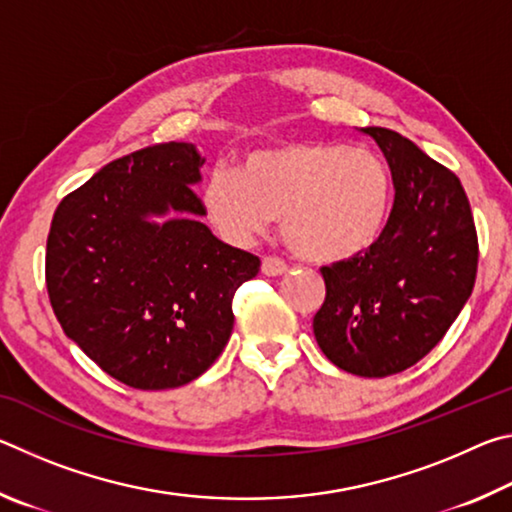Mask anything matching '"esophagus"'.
Masks as SVG:
<instances>
[{
	"instance_id": "1",
	"label": "esophagus",
	"mask_w": 512,
	"mask_h": 512,
	"mask_svg": "<svg viewBox=\"0 0 512 512\" xmlns=\"http://www.w3.org/2000/svg\"><path fill=\"white\" fill-rule=\"evenodd\" d=\"M287 271H289V266L284 264L280 257H271V255H268V257H264V259H262V273H264V275H268V277L284 275Z\"/></svg>"
}]
</instances>
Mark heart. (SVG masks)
<instances>
[{"label": "heart", "instance_id": "heart-1", "mask_svg": "<svg viewBox=\"0 0 512 512\" xmlns=\"http://www.w3.org/2000/svg\"><path fill=\"white\" fill-rule=\"evenodd\" d=\"M391 171L368 146L293 142L250 151L241 167L216 164L201 203L223 239L250 244L280 216L293 253L341 262L368 250L386 228Z\"/></svg>", "mask_w": 512, "mask_h": 512}]
</instances>
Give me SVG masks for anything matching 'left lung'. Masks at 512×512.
I'll list each match as a JSON object with an SVG mask.
<instances>
[{"label":"left lung","instance_id":"left-lung-1","mask_svg":"<svg viewBox=\"0 0 512 512\" xmlns=\"http://www.w3.org/2000/svg\"><path fill=\"white\" fill-rule=\"evenodd\" d=\"M391 167L395 201L363 253L323 266L314 336L325 357L359 377H388L436 348L472 296L479 239L456 173L391 128L368 126Z\"/></svg>","mask_w":512,"mask_h":512}]
</instances>
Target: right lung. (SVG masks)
I'll list each match as a JSON object with an SVG mask.
<instances>
[{"label":"right lung","mask_w":512,"mask_h":512,"mask_svg":"<svg viewBox=\"0 0 512 512\" xmlns=\"http://www.w3.org/2000/svg\"><path fill=\"white\" fill-rule=\"evenodd\" d=\"M203 162L187 142L146 146L94 173L51 219L45 277L60 327L140 391L201 377L232 334L235 291L259 273V257L198 221ZM169 209L181 219H145Z\"/></svg>","instance_id":"1"}]
</instances>
